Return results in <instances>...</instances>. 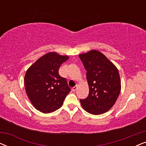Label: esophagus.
Returning <instances> with one entry per match:
<instances>
[{
	"instance_id": "1",
	"label": "esophagus",
	"mask_w": 146,
	"mask_h": 146,
	"mask_svg": "<svg viewBox=\"0 0 146 146\" xmlns=\"http://www.w3.org/2000/svg\"><path fill=\"white\" fill-rule=\"evenodd\" d=\"M77 89H78V86H76L73 87L72 89V90L73 92H75V91H76Z\"/></svg>"
}]
</instances>
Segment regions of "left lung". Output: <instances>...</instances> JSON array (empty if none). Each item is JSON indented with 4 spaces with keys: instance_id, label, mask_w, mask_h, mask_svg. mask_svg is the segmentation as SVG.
<instances>
[{
    "instance_id": "8db88e82",
    "label": "left lung",
    "mask_w": 146,
    "mask_h": 146,
    "mask_svg": "<svg viewBox=\"0 0 146 146\" xmlns=\"http://www.w3.org/2000/svg\"><path fill=\"white\" fill-rule=\"evenodd\" d=\"M79 57L86 70L89 94L80 100L85 111L100 115L110 110L121 91L118 70L100 52L92 50Z\"/></svg>"
}]
</instances>
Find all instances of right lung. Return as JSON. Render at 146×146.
Returning a JSON list of instances; mask_svg holds the SVG:
<instances>
[{"mask_svg":"<svg viewBox=\"0 0 146 146\" xmlns=\"http://www.w3.org/2000/svg\"><path fill=\"white\" fill-rule=\"evenodd\" d=\"M68 58V56L50 52L38 59L26 72V92L35 108L41 112L51 113L59 109L70 92L66 80L58 74L61 64Z\"/></svg>","mask_w":146,"mask_h":146,"instance_id":"right-lung-1","label":"right lung"}]
</instances>
